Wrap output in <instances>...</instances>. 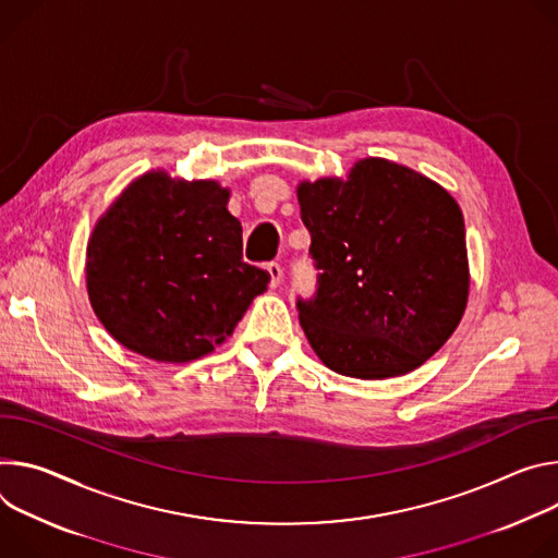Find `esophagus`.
I'll use <instances>...</instances> for the list:
<instances>
[{
    "mask_svg": "<svg viewBox=\"0 0 558 558\" xmlns=\"http://www.w3.org/2000/svg\"><path fill=\"white\" fill-rule=\"evenodd\" d=\"M266 270H268V275H270V286L277 288V286L281 283V275H283V272H281V266H279L277 262H270V264L266 266Z\"/></svg>",
    "mask_w": 558,
    "mask_h": 558,
    "instance_id": "esophagus-1",
    "label": "esophagus"
}]
</instances>
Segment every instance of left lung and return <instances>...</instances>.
<instances>
[{
    "label": "left lung",
    "mask_w": 558,
    "mask_h": 558,
    "mask_svg": "<svg viewBox=\"0 0 558 558\" xmlns=\"http://www.w3.org/2000/svg\"><path fill=\"white\" fill-rule=\"evenodd\" d=\"M317 292L296 299L301 328L339 375L412 373L457 330L470 288L454 197L421 172L367 157L345 179L301 181Z\"/></svg>",
    "instance_id": "1"
}]
</instances>
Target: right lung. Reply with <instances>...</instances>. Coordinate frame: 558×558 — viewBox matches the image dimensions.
<instances>
[{
    "mask_svg": "<svg viewBox=\"0 0 558 558\" xmlns=\"http://www.w3.org/2000/svg\"><path fill=\"white\" fill-rule=\"evenodd\" d=\"M217 181L137 177L97 221L86 286L104 328L137 354L166 363L223 343L270 275L243 262L241 223Z\"/></svg>",
    "mask_w": 558,
    "mask_h": 558,
    "instance_id": "1",
    "label": "right lung"
}]
</instances>
